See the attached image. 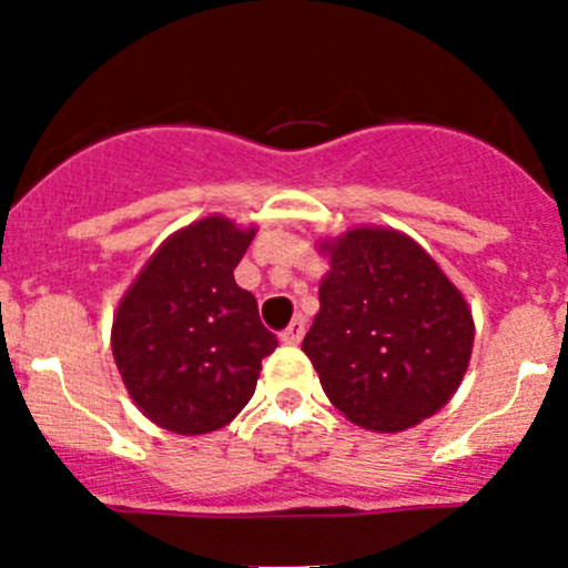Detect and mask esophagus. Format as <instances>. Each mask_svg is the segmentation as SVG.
<instances>
[{
    "label": "esophagus",
    "instance_id": "esophagus-1",
    "mask_svg": "<svg viewBox=\"0 0 568 568\" xmlns=\"http://www.w3.org/2000/svg\"><path fill=\"white\" fill-rule=\"evenodd\" d=\"M302 337H304V318H302V315H300V318L291 321V324L285 326L283 332H280V339H283L285 345H300Z\"/></svg>",
    "mask_w": 568,
    "mask_h": 568
}]
</instances>
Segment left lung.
Returning a JSON list of instances; mask_svg holds the SVG:
<instances>
[{"mask_svg":"<svg viewBox=\"0 0 568 568\" xmlns=\"http://www.w3.org/2000/svg\"><path fill=\"white\" fill-rule=\"evenodd\" d=\"M326 250L332 272L302 343L326 397L375 433L419 425L449 403L468 367V304L397 231L356 229Z\"/></svg>","mask_w":568,"mask_h":568,"instance_id":"obj_1","label":"left lung"}]
</instances>
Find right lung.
Masks as SVG:
<instances>
[{
	"label": "right lung",
	"mask_w": 568,
	"mask_h": 568,
	"mask_svg": "<svg viewBox=\"0 0 568 568\" xmlns=\"http://www.w3.org/2000/svg\"><path fill=\"white\" fill-rule=\"evenodd\" d=\"M255 231L204 217L149 258L111 332L113 359L135 405L179 435L212 433L250 403L277 337L234 268Z\"/></svg>",
	"instance_id": "add662e5"
}]
</instances>
